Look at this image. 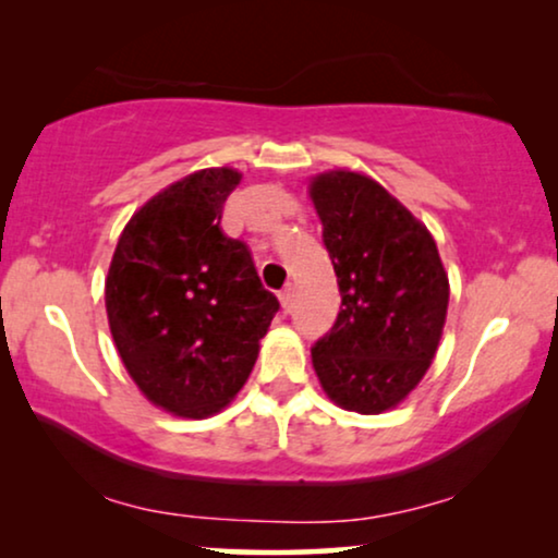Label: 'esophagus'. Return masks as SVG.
<instances>
[{"instance_id":"obj_1","label":"esophagus","mask_w":558,"mask_h":558,"mask_svg":"<svg viewBox=\"0 0 558 558\" xmlns=\"http://www.w3.org/2000/svg\"><path fill=\"white\" fill-rule=\"evenodd\" d=\"M279 302H281V307H284L287 312L292 310V304H294V287H292V284H287L284 289H281V292H279Z\"/></svg>"}]
</instances>
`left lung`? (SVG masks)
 <instances>
[{
    "instance_id": "left-lung-1",
    "label": "left lung",
    "mask_w": 558,
    "mask_h": 558,
    "mask_svg": "<svg viewBox=\"0 0 558 558\" xmlns=\"http://www.w3.org/2000/svg\"><path fill=\"white\" fill-rule=\"evenodd\" d=\"M310 197L342 296L312 365L338 407L380 414L414 391L437 353L447 271L426 226L376 180L332 170L312 180Z\"/></svg>"
}]
</instances>
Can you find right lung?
Listing matches in <instances>:
<instances>
[{
	"mask_svg": "<svg viewBox=\"0 0 558 558\" xmlns=\"http://www.w3.org/2000/svg\"><path fill=\"white\" fill-rule=\"evenodd\" d=\"M231 167L187 174L142 205L119 235L106 315L129 376L174 416L205 418L241 391L279 300L243 241L220 231Z\"/></svg>",
	"mask_w": 558,
	"mask_h": 558,
	"instance_id": "obj_1",
	"label": "right lung"
}]
</instances>
